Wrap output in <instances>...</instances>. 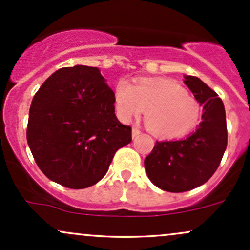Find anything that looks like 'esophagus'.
Segmentation results:
<instances>
[{
	"label": "esophagus",
	"mask_w": 250,
	"mask_h": 250,
	"mask_svg": "<svg viewBox=\"0 0 250 250\" xmlns=\"http://www.w3.org/2000/svg\"><path fill=\"white\" fill-rule=\"evenodd\" d=\"M131 134H133V139L136 138V136L140 134V129L138 127H133V131H131Z\"/></svg>",
	"instance_id": "34e87169"
}]
</instances>
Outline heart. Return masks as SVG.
<instances>
[{"mask_svg": "<svg viewBox=\"0 0 250 250\" xmlns=\"http://www.w3.org/2000/svg\"><path fill=\"white\" fill-rule=\"evenodd\" d=\"M117 116L125 122L146 111L148 130L160 138H177L198 125L201 106L180 84L167 79H141L134 86L125 79L114 94Z\"/></svg>", "mask_w": 250, "mask_h": 250, "instance_id": "b5f03b06", "label": "heart"}]
</instances>
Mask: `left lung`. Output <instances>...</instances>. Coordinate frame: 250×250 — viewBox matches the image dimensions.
I'll use <instances>...</instances> for the list:
<instances>
[{
    "label": "left lung",
    "mask_w": 250,
    "mask_h": 250,
    "mask_svg": "<svg viewBox=\"0 0 250 250\" xmlns=\"http://www.w3.org/2000/svg\"><path fill=\"white\" fill-rule=\"evenodd\" d=\"M185 84L203 106V121L188 138L156 141L145 159L150 182L168 192L193 190L207 183L226 152L228 130L223 102L199 78L185 76Z\"/></svg>",
    "instance_id": "8db88e82"
}]
</instances>
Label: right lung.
<instances>
[{"label": "right lung", "instance_id": "right-lung-1", "mask_svg": "<svg viewBox=\"0 0 250 250\" xmlns=\"http://www.w3.org/2000/svg\"><path fill=\"white\" fill-rule=\"evenodd\" d=\"M114 103L97 67H62L46 79L32 101L27 142L48 179L79 190L105 175L115 153L131 141Z\"/></svg>", "mask_w": 250, "mask_h": 250}]
</instances>
